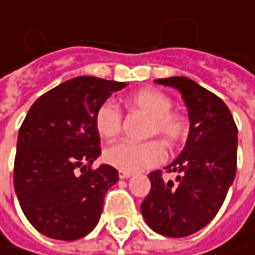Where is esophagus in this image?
<instances>
[{
    "instance_id": "34e87169",
    "label": "esophagus",
    "mask_w": 255,
    "mask_h": 255,
    "mask_svg": "<svg viewBox=\"0 0 255 255\" xmlns=\"http://www.w3.org/2000/svg\"><path fill=\"white\" fill-rule=\"evenodd\" d=\"M132 176L131 173H126V171H120V178H129Z\"/></svg>"
}]
</instances>
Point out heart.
<instances>
[{
  "label": "heart",
  "mask_w": 255,
  "mask_h": 255,
  "mask_svg": "<svg viewBox=\"0 0 255 255\" xmlns=\"http://www.w3.org/2000/svg\"><path fill=\"white\" fill-rule=\"evenodd\" d=\"M131 111H138L149 117L146 135H159L167 144L174 146L187 134V121L184 117L171 112L173 100L155 88H143L126 99ZM123 126V114L112 102H105L94 115V127L100 137L111 140L117 137ZM167 158V150L159 140L143 143L120 141L105 150V159L109 165L126 171L137 173L159 165Z\"/></svg>",
  "instance_id": "b5f03b06"
}]
</instances>
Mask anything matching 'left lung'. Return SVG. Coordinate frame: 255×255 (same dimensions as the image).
Instances as JSON below:
<instances>
[{"mask_svg": "<svg viewBox=\"0 0 255 255\" xmlns=\"http://www.w3.org/2000/svg\"><path fill=\"white\" fill-rule=\"evenodd\" d=\"M155 82L180 91L190 126L183 150L165 167L178 173L176 181H164L159 170L150 173L140 210L153 232L183 238L205 228L223 205L236 174L238 128L226 103L190 78Z\"/></svg>", "mask_w": 255, "mask_h": 255, "instance_id": "1", "label": "left lung"}]
</instances>
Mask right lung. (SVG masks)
Wrapping results in <instances>:
<instances>
[{"label": "right lung", "instance_id": "1", "mask_svg": "<svg viewBox=\"0 0 255 255\" xmlns=\"http://www.w3.org/2000/svg\"><path fill=\"white\" fill-rule=\"evenodd\" d=\"M127 82L77 77L42 94L19 129L14 190L29 223L60 241L84 238L100 220L105 195L118 181L100 155L97 109ZM81 173H79V171Z\"/></svg>", "mask_w": 255, "mask_h": 255}]
</instances>
